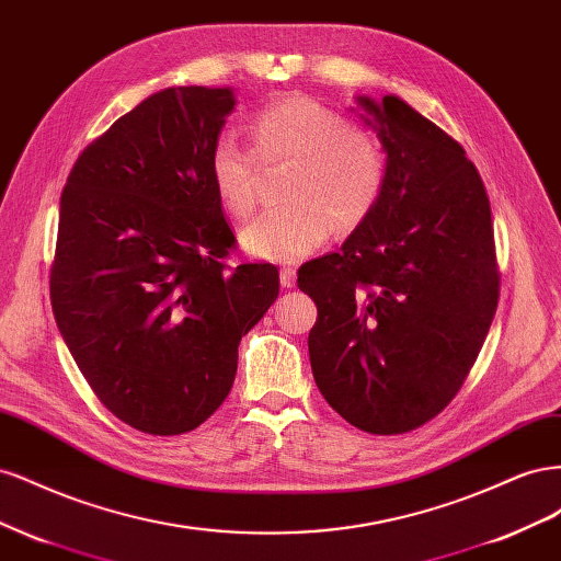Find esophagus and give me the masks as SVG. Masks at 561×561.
Returning <instances> with one entry per match:
<instances>
[{
	"mask_svg": "<svg viewBox=\"0 0 561 561\" xmlns=\"http://www.w3.org/2000/svg\"><path fill=\"white\" fill-rule=\"evenodd\" d=\"M295 280H297L295 268H293V266H283V268H280V285H283V287H293Z\"/></svg>",
	"mask_w": 561,
	"mask_h": 561,
	"instance_id": "34e87169",
	"label": "esophagus"
}]
</instances>
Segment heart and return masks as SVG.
<instances>
[{
  "mask_svg": "<svg viewBox=\"0 0 561 561\" xmlns=\"http://www.w3.org/2000/svg\"><path fill=\"white\" fill-rule=\"evenodd\" d=\"M252 149L233 133L217 135L208 173L222 206L248 217L257 201L260 163L293 161L285 203L241 233L254 257L297 262L325 243L332 229L353 231L379 206L386 186L383 147L367 128L346 124L309 95H283L250 118Z\"/></svg>",
  "mask_w": 561,
  "mask_h": 561,
  "instance_id": "b5f03b06",
  "label": "heart"
}]
</instances>
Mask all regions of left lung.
Here are the masks:
<instances>
[{
    "label": "left lung",
    "instance_id": "obj_1",
    "mask_svg": "<svg viewBox=\"0 0 561 561\" xmlns=\"http://www.w3.org/2000/svg\"><path fill=\"white\" fill-rule=\"evenodd\" d=\"M386 151L379 206L299 268L318 307L309 358L322 398L355 428L410 433L478 360L499 304L486 190L463 147L396 95H360Z\"/></svg>",
    "mask_w": 561,
    "mask_h": 561
}]
</instances>
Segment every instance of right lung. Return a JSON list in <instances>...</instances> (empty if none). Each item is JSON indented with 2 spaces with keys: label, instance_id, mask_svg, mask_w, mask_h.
<instances>
[{
  "label": "right lung",
  "instance_id": "1",
  "mask_svg": "<svg viewBox=\"0 0 561 561\" xmlns=\"http://www.w3.org/2000/svg\"><path fill=\"white\" fill-rule=\"evenodd\" d=\"M231 89H163L81 151L60 196L50 307L107 410L149 435L198 428L233 386L239 344L278 268L229 266L236 239L208 157Z\"/></svg>",
  "mask_w": 561,
  "mask_h": 561
}]
</instances>
